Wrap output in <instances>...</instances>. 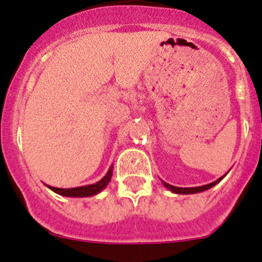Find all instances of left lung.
I'll use <instances>...</instances> for the list:
<instances>
[{
  "instance_id": "left-lung-1",
  "label": "left lung",
  "mask_w": 262,
  "mask_h": 262,
  "mask_svg": "<svg viewBox=\"0 0 262 262\" xmlns=\"http://www.w3.org/2000/svg\"><path fill=\"white\" fill-rule=\"evenodd\" d=\"M222 178L216 179L215 182H213V183H209V184H205V186H202V187H193V188H179V187H174V186H170V184L166 183L164 182V186L168 188L169 190H172V192L174 193H178V194H193V193H199V192H203V190H207L209 189V188L214 187L216 183H219L220 181H222Z\"/></svg>"
}]
</instances>
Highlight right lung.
<instances>
[{
  "mask_svg": "<svg viewBox=\"0 0 262 262\" xmlns=\"http://www.w3.org/2000/svg\"><path fill=\"white\" fill-rule=\"evenodd\" d=\"M111 176H113V168L108 169L106 176H105L101 181H99L98 183H95V184H90V186H84V187H78V188H69V189H64V188H55V187H51V186H48V188H51L53 192L58 193V194H60V195L90 196L94 194H98L100 190L104 189V188L107 186L108 182H110Z\"/></svg>",
  "mask_w": 262,
  "mask_h": 262,
  "instance_id": "add662e5",
  "label": "right lung"
}]
</instances>
